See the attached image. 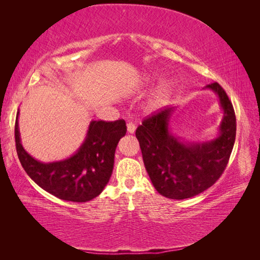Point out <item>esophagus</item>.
I'll use <instances>...</instances> for the list:
<instances>
[{"label": "esophagus", "mask_w": 260, "mask_h": 260, "mask_svg": "<svg viewBox=\"0 0 260 260\" xmlns=\"http://www.w3.org/2000/svg\"><path fill=\"white\" fill-rule=\"evenodd\" d=\"M135 129H136V126L133 121H128V123H127V132H128L129 134H133Z\"/></svg>", "instance_id": "34e87169"}]
</instances>
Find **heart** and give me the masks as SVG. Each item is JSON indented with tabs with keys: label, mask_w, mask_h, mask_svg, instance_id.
Here are the masks:
<instances>
[{
	"label": "heart",
	"mask_w": 260,
	"mask_h": 260,
	"mask_svg": "<svg viewBox=\"0 0 260 260\" xmlns=\"http://www.w3.org/2000/svg\"><path fill=\"white\" fill-rule=\"evenodd\" d=\"M170 91L171 90L169 86H162L151 99V106L155 107V106H158V105H161L165 99L170 96Z\"/></svg>",
	"instance_id": "b5f03b06"
}]
</instances>
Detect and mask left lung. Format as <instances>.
Here are the masks:
<instances>
[{"label":"left lung","mask_w":260,"mask_h":260,"mask_svg":"<svg viewBox=\"0 0 260 260\" xmlns=\"http://www.w3.org/2000/svg\"><path fill=\"white\" fill-rule=\"evenodd\" d=\"M206 88L217 93L223 109L217 139L203 143L181 141L169 129L171 107L147 116L136 129L148 176L163 197L183 200L198 196L218 181L228 164L236 139L235 110L218 82Z\"/></svg>","instance_id":"obj_1"}]
</instances>
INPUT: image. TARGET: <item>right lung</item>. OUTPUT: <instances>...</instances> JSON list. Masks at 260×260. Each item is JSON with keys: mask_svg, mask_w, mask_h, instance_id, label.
Wrapping results in <instances>:
<instances>
[{"mask_svg": "<svg viewBox=\"0 0 260 260\" xmlns=\"http://www.w3.org/2000/svg\"><path fill=\"white\" fill-rule=\"evenodd\" d=\"M18 118L19 112L14 127L16 153L26 174L39 186L61 200L73 202H87L101 194L113 173L116 147L126 134L124 119L92 120L85 142L73 156L42 163L22 146Z\"/></svg>", "mask_w": 260, "mask_h": 260, "instance_id": "right-lung-1", "label": "right lung"}]
</instances>
